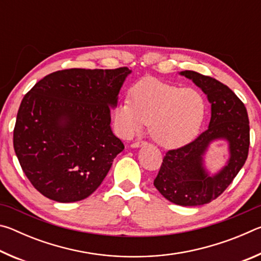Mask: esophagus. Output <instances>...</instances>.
<instances>
[{
	"mask_svg": "<svg viewBox=\"0 0 261 261\" xmlns=\"http://www.w3.org/2000/svg\"><path fill=\"white\" fill-rule=\"evenodd\" d=\"M145 144H146V141L138 140V141H135V143H132V144H131V147H132V148H137V147L143 146V145H145Z\"/></svg>",
	"mask_w": 261,
	"mask_h": 261,
	"instance_id": "esophagus-1",
	"label": "esophagus"
}]
</instances>
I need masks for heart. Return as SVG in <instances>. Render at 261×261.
Masks as SVG:
<instances>
[{
  "label": "heart",
  "instance_id": "obj_1",
  "mask_svg": "<svg viewBox=\"0 0 261 261\" xmlns=\"http://www.w3.org/2000/svg\"><path fill=\"white\" fill-rule=\"evenodd\" d=\"M205 115L206 101L198 90L144 78L130 88V99L118 103L115 123L125 137L149 123V135L158 144L178 147L198 135Z\"/></svg>",
  "mask_w": 261,
  "mask_h": 261
}]
</instances>
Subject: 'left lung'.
Returning a JSON list of instances; mask_svg holds the SVG:
<instances>
[{
	"label": "left lung",
	"instance_id": "1",
	"mask_svg": "<svg viewBox=\"0 0 261 261\" xmlns=\"http://www.w3.org/2000/svg\"><path fill=\"white\" fill-rule=\"evenodd\" d=\"M180 74L191 79L208 98L210 125L191 143L166 153L154 187L176 205L200 206L221 196L244 166L250 146L249 116L244 103L227 85L190 70ZM215 139L228 141L231 159L222 171L210 176L202 166V155Z\"/></svg>",
	"mask_w": 261,
	"mask_h": 261
}]
</instances>
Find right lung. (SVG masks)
Masks as SVG:
<instances>
[{"instance_id":"right-lung-1","label":"right lung","mask_w":261,"mask_h":261,"mask_svg":"<svg viewBox=\"0 0 261 261\" xmlns=\"http://www.w3.org/2000/svg\"><path fill=\"white\" fill-rule=\"evenodd\" d=\"M129 68L65 69L47 74L25 94L14 148L31 184L59 202L87 198L124 149L110 129V107Z\"/></svg>"}]
</instances>
